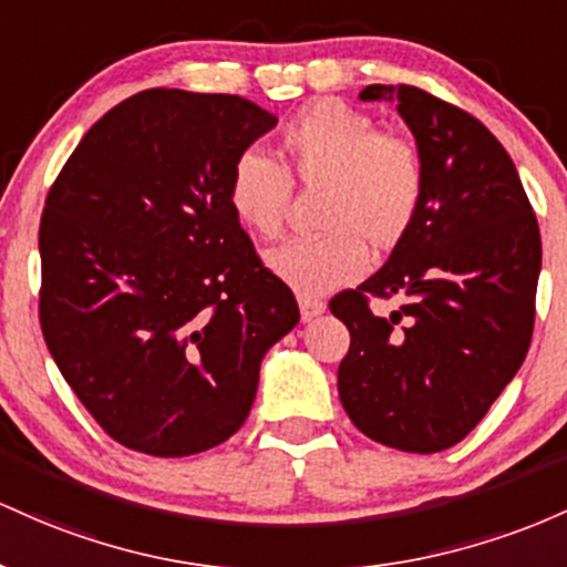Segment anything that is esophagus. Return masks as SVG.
<instances>
[{"label":"esophagus","mask_w":567,"mask_h":567,"mask_svg":"<svg viewBox=\"0 0 567 567\" xmlns=\"http://www.w3.org/2000/svg\"><path fill=\"white\" fill-rule=\"evenodd\" d=\"M323 310H327V302L318 300V297L300 295V313H302V321H310V318L321 316Z\"/></svg>","instance_id":"esophagus-1"}]
</instances>
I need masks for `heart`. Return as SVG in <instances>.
Instances as JSON below:
<instances>
[{"mask_svg":"<svg viewBox=\"0 0 567 567\" xmlns=\"http://www.w3.org/2000/svg\"><path fill=\"white\" fill-rule=\"evenodd\" d=\"M289 171L257 150L235 157L227 174V203L254 238L281 235L291 179L323 187L316 238H297L267 254L272 276L300 295H327L367 270V244L391 251L421 214L425 168L417 146L374 128L367 114L323 99L300 110L281 131Z\"/></svg>","mask_w":567,"mask_h":567,"instance_id":"obj_1","label":"heart"}]
</instances>
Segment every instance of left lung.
<instances>
[{
  "label": "left lung",
  "instance_id": "8db88e82",
  "mask_svg": "<svg viewBox=\"0 0 567 567\" xmlns=\"http://www.w3.org/2000/svg\"><path fill=\"white\" fill-rule=\"evenodd\" d=\"M396 101L425 168L415 225L329 310L351 332L337 391L355 429L404 453L461 442L523 367L536 318L540 233L508 152L480 120L412 85ZM403 302L388 319L368 297Z\"/></svg>",
  "mask_w": 567,
  "mask_h": 567
}]
</instances>
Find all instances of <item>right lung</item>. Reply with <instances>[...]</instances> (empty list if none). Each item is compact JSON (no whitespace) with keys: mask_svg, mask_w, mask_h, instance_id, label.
<instances>
[{"mask_svg":"<svg viewBox=\"0 0 567 567\" xmlns=\"http://www.w3.org/2000/svg\"><path fill=\"white\" fill-rule=\"evenodd\" d=\"M276 114L227 93L152 87L82 136L44 200L40 323L114 442L184 457L249 417L295 295L227 203L240 152Z\"/></svg>","mask_w":567,"mask_h":567,"instance_id":"right-lung-1","label":"right lung"}]
</instances>
